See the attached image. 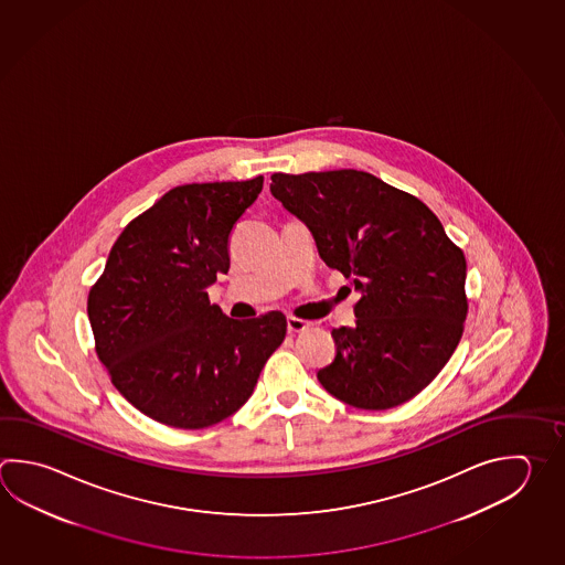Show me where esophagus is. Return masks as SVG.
Wrapping results in <instances>:
<instances>
[{"mask_svg":"<svg viewBox=\"0 0 565 565\" xmlns=\"http://www.w3.org/2000/svg\"><path fill=\"white\" fill-rule=\"evenodd\" d=\"M308 328L309 321L299 320V318H288L289 333H299V331H306Z\"/></svg>","mask_w":565,"mask_h":565,"instance_id":"esophagus-1","label":"esophagus"}]
</instances>
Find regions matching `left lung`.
Listing matches in <instances>:
<instances>
[{"mask_svg":"<svg viewBox=\"0 0 565 565\" xmlns=\"http://www.w3.org/2000/svg\"><path fill=\"white\" fill-rule=\"evenodd\" d=\"M269 190L360 294L355 326L331 330L335 358L318 372L320 384L360 409L412 399L461 340L463 252L426 203L367 171L274 173Z\"/></svg>","mask_w":565,"mask_h":565,"instance_id":"obj_1","label":"left lung"}]
</instances>
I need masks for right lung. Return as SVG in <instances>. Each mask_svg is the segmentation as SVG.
Masks as SVG:
<instances>
[{"instance_id": "right-lung-1", "label": "right lung", "mask_w": 565, "mask_h": 565, "mask_svg": "<svg viewBox=\"0 0 565 565\" xmlns=\"http://www.w3.org/2000/svg\"><path fill=\"white\" fill-rule=\"evenodd\" d=\"M262 188V175L173 188L126 225L89 289L99 362L160 424L202 429L235 414L286 338L281 311L232 320L207 298L230 269V234Z\"/></svg>"}]
</instances>
